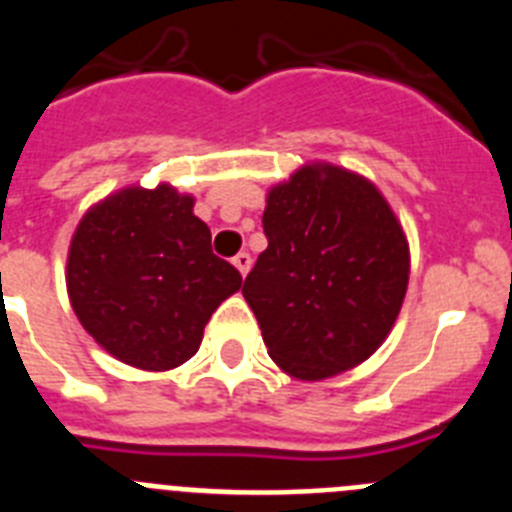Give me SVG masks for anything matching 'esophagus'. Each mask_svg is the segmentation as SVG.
<instances>
[{"instance_id":"34e87169","label":"esophagus","mask_w":512,"mask_h":512,"mask_svg":"<svg viewBox=\"0 0 512 512\" xmlns=\"http://www.w3.org/2000/svg\"><path fill=\"white\" fill-rule=\"evenodd\" d=\"M233 264H235V269L241 271V277H246L248 271H251V253L241 251L238 256H233Z\"/></svg>"}]
</instances>
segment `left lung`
Returning a JSON list of instances; mask_svg holds the SVG:
<instances>
[{"instance_id": "8db88e82", "label": "left lung", "mask_w": 512, "mask_h": 512, "mask_svg": "<svg viewBox=\"0 0 512 512\" xmlns=\"http://www.w3.org/2000/svg\"><path fill=\"white\" fill-rule=\"evenodd\" d=\"M266 251L243 284L269 356L289 377L318 382L382 346L408 292L402 225L369 179L307 164L271 187Z\"/></svg>"}]
</instances>
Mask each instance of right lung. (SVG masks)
Listing matches in <instances>:
<instances>
[{"label":"right lung","mask_w":512,"mask_h":512,"mask_svg":"<svg viewBox=\"0 0 512 512\" xmlns=\"http://www.w3.org/2000/svg\"><path fill=\"white\" fill-rule=\"evenodd\" d=\"M194 200L169 184L128 187L81 217L66 287L76 318L115 359L166 372L197 354L241 274L210 248Z\"/></svg>","instance_id":"1"}]
</instances>
